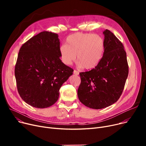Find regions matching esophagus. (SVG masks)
Masks as SVG:
<instances>
[{
  "instance_id": "1",
  "label": "esophagus",
  "mask_w": 146,
  "mask_h": 146,
  "mask_svg": "<svg viewBox=\"0 0 146 146\" xmlns=\"http://www.w3.org/2000/svg\"><path fill=\"white\" fill-rule=\"evenodd\" d=\"M73 73H74V74H75V75H78V74H79V72L76 71V70H74V71H73Z\"/></svg>"
}]
</instances>
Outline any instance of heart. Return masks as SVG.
Returning <instances> with one entry per match:
<instances>
[{"label":"heart","instance_id":"1","mask_svg":"<svg viewBox=\"0 0 146 146\" xmlns=\"http://www.w3.org/2000/svg\"><path fill=\"white\" fill-rule=\"evenodd\" d=\"M105 51V41L98 34L76 33L69 35L59 48L60 59L67 66L76 59L79 67L90 70L100 63Z\"/></svg>","mask_w":146,"mask_h":146}]
</instances>
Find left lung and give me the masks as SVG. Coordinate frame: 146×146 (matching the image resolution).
<instances>
[{
	"label": "left lung",
	"instance_id": "1",
	"mask_svg": "<svg viewBox=\"0 0 146 146\" xmlns=\"http://www.w3.org/2000/svg\"><path fill=\"white\" fill-rule=\"evenodd\" d=\"M103 34V57L95 68L80 73L81 83L78 90L80 101L95 110L106 108L118 100L128 74L123 45L110 31L105 30Z\"/></svg>",
	"mask_w": 146,
	"mask_h": 146
}]
</instances>
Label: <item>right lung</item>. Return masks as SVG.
Instances as JSON below:
<instances>
[{
    "mask_svg": "<svg viewBox=\"0 0 146 146\" xmlns=\"http://www.w3.org/2000/svg\"><path fill=\"white\" fill-rule=\"evenodd\" d=\"M57 34L41 32L22 45L15 68L18 93L22 100L37 108L54 104L59 90L73 70L61 62Z\"/></svg>",
    "mask_w": 146,
    "mask_h": 146,
    "instance_id": "1",
    "label": "right lung"
}]
</instances>
